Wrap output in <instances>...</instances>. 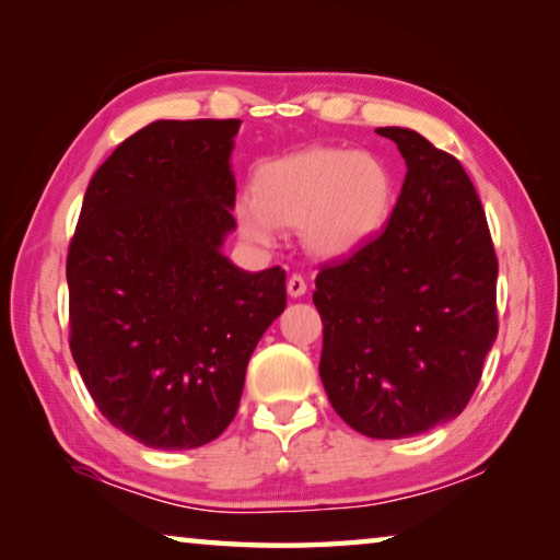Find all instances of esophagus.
I'll list each match as a JSON object with an SVG mask.
<instances>
[{
  "label": "esophagus",
  "mask_w": 560,
  "mask_h": 560,
  "mask_svg": "<svg viewBox=\"0 0 560 560\" xmlns=\"http://www.w3.org/2000/svg\"><path fill=\"white\" fill-rule=\"evenodd\" d=\"M287 291L291 299H301L303 293H306V281H303V277H299V273H293V277L287 281Z\"/></svg>",
  "instance_id": "34e87169"
}]
</instances>
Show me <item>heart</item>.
<instances>
[{
    "label": "heart",
    "mask_w": 560,
    "mask_h": 560,
    "mask_svg": "<svg viewBox=\"0 0 560 560\" xmlns=\"http://www.w3.org/2000/svg\"><path fill=\"white\" fill-rule=\"evenodd\" d=\"M254 197H240L234 220L246 242L273 246L279 226H299L303 249L343 259L383 230L393 210V175L381 160L343 148H308L264 163Z\"/></svg>",
    "instance_id": "b5f03b06"
}]
</instances>
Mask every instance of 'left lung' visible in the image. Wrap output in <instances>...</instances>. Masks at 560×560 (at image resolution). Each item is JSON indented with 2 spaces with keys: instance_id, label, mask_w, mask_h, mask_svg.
Here are the masks:
<instances>
[{
  "instance_id": "8db88e82",
  "label": "left lung",
  "mask_w": 560,
  "mask_h": 560,
  "mask_svg": "<svg viewBox=\"0 0 560 560\" xmlns=\"http://www.w3.org/2000/svg\"><path fill=\"white\" fill-rule=\"evenodd\" d=\"M405 160L385 230L320 269V383L334 410L373 440L450 422L497 340V254L457 158L410 128H377Z\"/></svg>"
}]
</instances>
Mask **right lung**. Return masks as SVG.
Instances as JSON below:
<instances>
[{
    "instance_id": "add662e5",
    "label": "right lung",
    "mask_w": 560,
    "mask_h": 560,
    "mask_svg": "<svg viewBox=\"0 0 560 560\" xmlns=\"http://www.w3.org/2000/svg\"><path fill=\"white\" fill-rule=\"evenodd\" d=\"M240 126L155 120L122 140L89 183L66 261L83 383L113 428L153 450L220 438L287 308V271H244L222 252Z\"/></svg>"
}]
</instances>
